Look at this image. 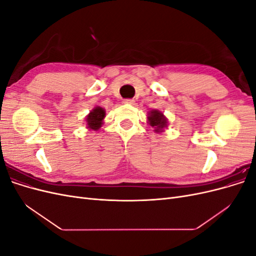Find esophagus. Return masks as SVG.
<instances>
[{"label": "esophagus", "mask_w": 256, "mask_h": 256, "mask_svg": "<svg viewBox=\"0 0 256 256\" xmlns=\"http://www.w3.org/2000/svg\"><path fill=\"white\" fill-rule=\"evenodd\" d=\"M124 104H129V106H134V99H125V100H124V102H122Z\"/></svg>", "instance_id": "obj_1"}]
</instances>
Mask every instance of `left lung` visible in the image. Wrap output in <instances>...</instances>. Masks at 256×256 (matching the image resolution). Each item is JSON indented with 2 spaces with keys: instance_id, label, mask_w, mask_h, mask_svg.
<instances>
[{
  "instance_id": "left-lung-1",
  "label": "left lung",
  "mask_w": 256,
  "mask_h": 256,
  "mask_svg": "<svg viewBox=\"0 0 256 256\" xmlns=\"http://www.w3.org/2000/svg\"><path fill=\"white\" fill-rule=\"evenodd\" d=\"M147 122L154 128V131L156 134L164 132L168 125V120L166 118L164 112L157 109L148 111V114H147Z\"/></svg>"
}]
</instances>
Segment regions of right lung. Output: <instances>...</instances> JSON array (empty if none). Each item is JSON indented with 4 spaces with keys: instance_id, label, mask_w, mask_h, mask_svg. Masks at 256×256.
Returning a JSON list of instances; mask_svg holds the SVG:
<instances>
[{
    "instance_id": "right-lung-1",
    "label": "right lung",
    "mask_w": 256,
    "mask_h": 256,
    "mask_svg": "<svg viewBox=\"0 0 256 256\" xmlns=\"http://www.w3.org/2000/svg\"><path fill=\"white\" fill-rule=\"evenodd\" d=\"M106 118V110L104 108L96 106L92 108V110L85 118V125L90 130H99L100 127L102 126L104 120Z\"/></svg>"
}]
</instances>
